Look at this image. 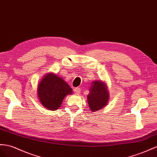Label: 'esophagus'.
<instances>
[{"mask_svg": "<svg viewBox=\"0 0 157 157\" xmlns=\"http://www.w3.org/2000/svg\"><path fill=\"white\" fill-rule=\"evenodd\" d=\"M80 91H81V90H80V88H79V87H76L74 89V92L75 94H77V95L79 94Z\"/></svg>", "mask_w": 157, "mask_h": 157, "instance_id": "1", "label": "esophagus"}]
</instances>
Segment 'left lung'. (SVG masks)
<instances>
[{"label":"left lung","mask_w":157,"mask_h":157,"mask_svg":"<svg viewBox=\"0 0 157 157\" xmlns=\"http://www.w3.org/2000/svg\"><path fill=\"white\" fill-rule=\"evenodd\" d=\"M87 95V103L90 109L95 112L107 105L109 101V92L107 83L102 80H95L91 82Z\"/></svg>","instance_id":"1"}]
</instances>
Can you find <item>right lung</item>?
<instances>
[{"mask_svg":"<svg viewBox=\"0 0 157 157\" xmlns=\"http://www.w3.org/2000/svg\"><path fill=\"white\" fill-rule=\"evenodd\" d=\"M73 91L68 83L52 72L44 75L38 84L37 95L39 101L50 111L59 109L66 96L71 95Z\"/></svg>","mask_w":157,"mask_h":157,"instance_id":"add662e5","label":"right lung"}]
</instances>
